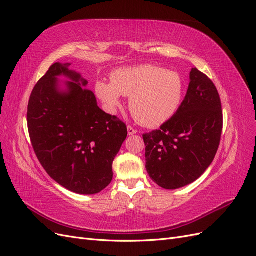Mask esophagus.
Instances as JSON below:
<instances>
[{
    "label": "esophagus",
    "mask_w": 256,
    "mask_h": 256,
    "mask_svg": "<svg viewBox=\"0 0 256 256\" xmlns=\"http://www.w3.org/2000/svg\"><path fill=\"white\" fill-rule=\"evenodd\" d=\"M138 132L136 129H134L132 126H128V134L129 136H134Z\"/></svg>",
    "instance_id": "obj_1"
}]
</instances>
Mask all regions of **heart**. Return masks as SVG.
<instances>
[{"label":"heart","mask_w":256,"mask_h":256,"mask_svg":"<svg viewBox=\"0 0 256 256\" xmlns=\"http://www.w3.org/2000/svg\"><path fill=\"white\" fill-rule=\"evenodd\" d=\"M182 76L168 69L143 65L122 68L111 74V83L98 81L95 92L106 108L113 110L120 95L129 98V110L144 126L156 127L180 109L184 96Z\"/></svg>","instance_id":"heart-1"}]
</instances>
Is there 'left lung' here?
<instances>
[{
    "label": "left lung",
    "mask_w": 256,
    "mask_h": 256,
    "mask_svg": "<svg viewBox=\"0 0 256 256\" xmlns=\"http://www.w3.org/2000/svg\"><path fill=\"white\" fill-rule=\"evenodd\" d=\"M222 128L218 90L205 74L192 68L180 109L160 129L143 134L150 177L170 190L196 180L214 159Z\"/></svg>",
    "instance_id": "8db88e82"
}]
</instances>
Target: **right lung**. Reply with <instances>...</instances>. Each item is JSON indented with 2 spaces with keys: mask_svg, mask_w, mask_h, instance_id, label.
Returning a JSON list of instances; mask_svg holds the SVG:
<instances>
[{
  "mask_svg": "<svg viewBox=\"0 0 256 256\" xmlns=\"http://www.w3.org/2000/svg\"><path fill=\"white\" fill-rule=\"evenodd\" d=\"M56 63L37 82L28 106V134L40 164L58 184L79 194H95L110 184L112 164L127 138V126L99 109L88 81ZM72 78L60 92L56 76ZM82 84L81 86L80 82Z\"/></svg>",
  "mask_w": 256,
  "mask_h": 256,
  "instance_id": "right-lung-1",
  "label": "right lung"
}]
</instances>
